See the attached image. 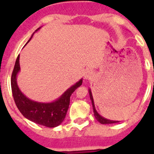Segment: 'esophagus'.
Masks as SVG:
<instances>
[{
	"label": "esophagus",
	"instance_id": "obj_1",
	"mask_svg": "<svg viewBox=\"0 0 154 154\" xmlns=\"http://www.w3.org/2000/svg\"><path fill=\"white\" fill-rule=\"evenodd\" d=\"M93 77H94V74H93V72H92L91 71H86V72H85V74H84L85 80H90Z\"/></svg>",
	"mask_w": 154,
	"mask_h": 154
}]
</instances>
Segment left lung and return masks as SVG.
Instances as JSON below:
<instances>
[{
  "instance_id": "obj_1",
  "label": "left lung",
  "mask_w": 154,
  "mask_h": 154,
  "mask_svg": "<svg viewBox=\"0 0 154 154\" xmlns=\"http://www.w3.org/2000/svg\"><path fill=\"white\" fill-rule=\"evenodd\" d=\"M89 97H90V100L92 101V105H93V110H94V117L97 121H98L101 124H112V123H116V122H118L117 121H112V120H109L106 119L105 117H103L102 116L99 114L97 111L96 110V108H95V105H94V97H93V94H92L91 89H89Z\"/></svg>"
}]
</instances>
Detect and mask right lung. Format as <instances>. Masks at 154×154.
I'll list each match as a JSON object with an SVG mask.
<instances>
[{"mask_svg":"<svg viewBox=\"0 0 154 154\" xmlns=\"http://www.w3.org/2000/svg\"><path fill=\"white\" fill-rule=\"evenodd\" d=\"M40 29L41 27L38 28L35 32ZM32 35L27 43H29L30 40L32 39ZM19 58L20 56H18L16 60L14 69L11 77V88L17 107L25 118L36 124L49 128L58 126L65 119L69 105L70 97L78 87L82 85V78L69 88L55 101L52 102H38L32 101L31 99L28 98L18 87L17 77L18 72L20 70Z\"/></svg>","mask_w":154,"mask_h":154,"instance_id":"add662e5","label":"right lung"}]
</instances>
